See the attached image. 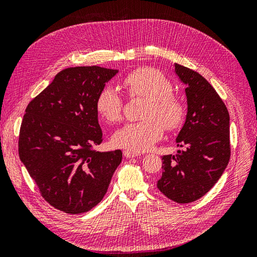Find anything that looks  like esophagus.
<instances>
[{
    "label": "esophagus",
    "mask_w": 257,
    "mask_h": 257,
    "mask_svg": "<svg viewBox=\"0 0 257 257\" xmlns=\"http://www.w3.org/2000/svg\"><path fill=\"white\" fill-rule=\"evenodd\" d=\"M123 154H124V157L125 158H127V159H131V158H135V157H137V153H135V152H132V151H128V150H125L123 152Z\"/></svg>",
    "instance_id": "1"
}]
</instances>
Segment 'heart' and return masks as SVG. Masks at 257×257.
<instances>
[{
  "instance_id": "heart-1",
  "label": "heart",
  "mask_w": 257,
  "mask_h": 257,
  "mask_svg": "<svg viewBox=\"0 0 257 257\" xmlns=\"http://www.w3.org/2000/svg\"><path fill=\"white\" fill-rule=\"evenodd\" d=\"M121 89L133 98H146L143 121L127 123L115 132L113 143L116 147L132 152L149 149L164 133L175 132L185 120V105L173 93V84L162 72L152 67H139L130 72L121 80ZM95 107L97 113L108 123L122 119L124 102L112 87L99 91Z\"/></svg>"
}]
</instances>
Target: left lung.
<instances>
[{
    "instance_id": "1",
    "label": "left lung",
    "mask_w": 257,
    "mask_h": 257,
    "mask_svg": "<svg viewBox=\"0 0 257 257\" xmlns=\"http://www.w3.org/2000/svg\"><path fill=\"white\" fill-rule=\"evenodd\" d=\"M179 78L186 84L188 114L177 137V155L162 158L158 189L179 204H189L211 190L230 158L229 113L222 98L203 76L175 64Z\"/></svg>"
}]
</instances>
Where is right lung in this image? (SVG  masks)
Wrapping results in <instances>:
<instances>
[{
	"instance_id": "obj_1",
	"label": "right lung",
	"mask_w": 257,
	"mask_h": 257,
	"mask_svg": "<svg viewBox=\"0 0 257 257\" xmlns=\"http://www.w3.org/2000/svg\"><path fill=\"white\" fill-rule=\"evenodd\" d=\"M118 73L99 66L69 67L29 103L18 153L42 197L60 211L87 212L103 199L121 150L98 152L103 142L96 97Z\"/></svg>"
}]
</instances>
